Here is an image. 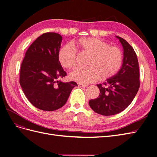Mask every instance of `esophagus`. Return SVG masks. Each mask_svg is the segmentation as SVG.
<instances>
[{
	"instance_id": "34e87169",
	"label": "esophagus",
	"mask_w": 157,
	"mask_h": 157,
	"mask_svg": "<svg viewBox=\"0 0 157 157\" xmlns=\"http://www.w3.org/2000/svg\"><path fill=\"white\" fill-rule=\"evenodd\" d=\"M78 86L80 87H86L88 86V84H81V83H78Z\"/></svg>"
}]
</instances>
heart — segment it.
Instances as JSON below:
<instances>
[{"instance_id": "obj_1", "label": "heart", "mask_w": 157, "mask_h": 157, "mask_svg": "<svg viewBox=\"0 0 157 157\" xmlns=\"http://www.w3.org/2000/svg\"><path fill=\"white\" fill-rule=\"evenodd\" d=\"M80 54L90 56L85 69H76L70 75L74 81L89 84L111 78L119 72L124 60V55L120 48L110 46L107 42L97 38H81L73 43ZM77 52L69 44L61 48L58 53L60 64L66 69H74L77 66Z\"/></svg>"}]
</instances>
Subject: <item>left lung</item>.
I'll return each mask as SVG.
<instances>
[{"instance_id": "8db88e82", "label": "left lung", "mask_w": 157, "mask_h": 157, "mask_svg": "<svg viewBox=\"0 0 157 157\" xmlns=\"http://www.w3.org/2000/svg\"><path fill=\"white\" fill-rule=\"evenodd\" d=\"M124 49V60L121 70L115 77L103 84H97L100 91L98 98L91 99L92 110L104 116L114 115L124 111L132 103L140 86L139 63L132 46L117 36Z\"/></svg>"}]
</instances>
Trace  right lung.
<instances>
[{
  "label": "right lung",
  "instance_id": "obj_1",
  "mask_svg": "<svg viewBox=\"0 0 157 157\" xmlns=\"http://www.w3.org/2000/svg\"><path fill=\"white\" fill-rule=\"evenodd\" d=\"M62 40L58 33H46L27 49L20 68V83L26 98L40 110L52 111L63 107L75 82L57 81L67 75L58 60Z\"/></svg>",
  "mask_w": 157,
  "mask_h": 157
}]
</instances>
